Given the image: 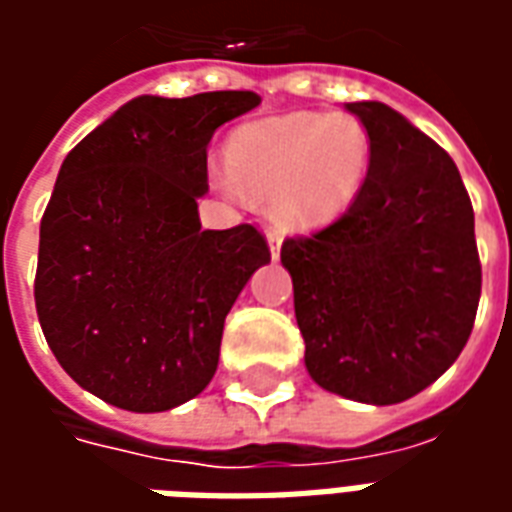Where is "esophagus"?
I'll list each match as a JSON object with an SVG mask.
<instances>
[{
  "label": "esophagus",
  "mask_w": 512,
  "mask_h": 512,
  "mask_svg": "<svg viewBox=\"0 0 512 512\" xmlns=\"http://www.w3.org/2000/svg\"><path fill=\"white\" fill-rule=\"evenodd\" d=\"M268 249H271V257L277 260L279 249H282V235L277 230H268Z\"/></svg>",
  "instance_id": "obj_1"
}]
</instances>
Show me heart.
<instances>
[{"label":"heart","instance_id":"1","mask_svg":"<svg viewBox=\"0 0 512 512\" xmlns=\"http://www.w3.org/2000/svg\"><path fill=\"white\" fill-rule=\"evenodd\" d=\"M370 134L348 115L271 117L230 136V172L216 180L227 194L276 200L279 219L312 230L343 216L370 169Z\"/></svg>","mask_w":512,"mask_h":512}]
</instances>
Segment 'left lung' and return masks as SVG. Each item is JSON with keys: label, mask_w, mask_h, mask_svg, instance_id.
Wrapping results in <instances>:
<instances>
[{"label": "left lung", "mask_w": 512, "mask_h": 512, "mask_svg": "<svg viewBox=\"0 0 512 512\" xmlns=\"http://www.w3.org/2000/svg\"><path fill=\"white\" fill-rule=\"evenodd\" d=\"M370 134V169L351 208L282 244L312 381L392 406L458 359L480 304L474 211L458 167L378 101L345 104Z\"/></svg>", "instance_id": "1"}]
</instances>
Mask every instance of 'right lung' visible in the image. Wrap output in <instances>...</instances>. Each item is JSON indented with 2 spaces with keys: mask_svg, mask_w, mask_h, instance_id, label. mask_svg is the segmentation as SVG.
Masks as SVG:
<instances>
[{
  "mask_svg": "<svg viewBox=\"0 0 512 512\" xmlns=\"http://www.w3.org/2000/svg\"><path fill=\"white\" fill-rule=\"evenodd\" d=\"M249 90L139 95L65 156L40 219L35 307L76 384L153 414L197 397L224 318L271 260L255 224L202 230L208 142L255 109Z\"/></svg>",
  "mask_w": 512,
  "mask_h": 512,
  "instance_id": "right-lung-1",
  "label": "right lung"
}]
</instances>
